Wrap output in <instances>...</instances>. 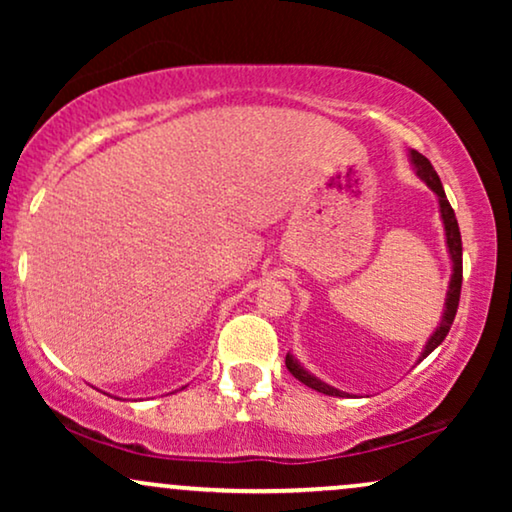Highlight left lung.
<instances>
[{
	"mask_svg": "<svg viewBox=\"0 0 512 512\" xmlns=\"http://www.w3.org/2000/svg\"><path fill=\"white\" fill-rule=\"evenodd\" d=\"M408 156H410V165H412V170H415L417 177L422 179L433 193H436L440 221H443V228H445V247H447V254H450V263H452V275H450V286H447V293H445L443 317H440L436 331H433L429 335V340H426L422 354H419V359H417V363H419V361H424L426 356H429L433 349H436L440 342L447 338V333H450V326L454 321V314H457L459 293H461V233H459L457 216H454V209L450 207V202H447L445 188H443V184H440L438 174H436V170H433V165L429 163V158H424L422 153H417L415 149H410ZM286 368H289V373L296 377V380L307 384V387L314 391H319V394L338 396V398L352 396V394H347V391H340V389L331 387L328 382L319 380L317 375H312L310 370H307L291 352L286 354Z\"/></svg>",
	"mask_w": 512,
	"mask_h": 512,
	"instance_id": "8db88e82",
	"label": "left lung"
}]
</instances>
